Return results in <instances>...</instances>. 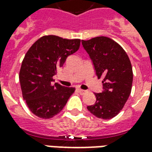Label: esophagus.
I'll use <instances>...</instances> for the list:
<instances>
[{
	"label": "esophagus",
	"instance_id": "34e87169",
	"mask_svg": "<svg viewBox=\"0 0 152 152\" xmlns=\"http://www.w3.org/2000/svg\"><path fill=\"white\" fill-rule=\"evenodd\" d=\"M78 92H79L80 94H85L86 93H87V90H84V89H78Z\"/></svg>",
	"mask_w": 152,
	"mask_h": 152
}]
</instances>
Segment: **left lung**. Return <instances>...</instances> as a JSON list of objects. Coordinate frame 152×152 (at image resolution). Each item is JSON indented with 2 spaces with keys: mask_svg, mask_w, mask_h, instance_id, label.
Segmentation results:
<instances>
[{
  "mask_svg": "<svg viewBox=\"0 0 152 152\" xmlns=\"http://www.w3.org/2000/svg\"><path fill=\"white\" fill-rule=\"evenodd\" d=\"M92 61L97 76H103L102 91L95 94L96 102L87 109L96 117L109 120L119 114L130 95L133 69L123 48L112 39L97 37L81 40Z\"/></svg>",
  "mask_w": 152,
  "mask_h": 152,
  "instance_id": "left-lung-1",
  "label": "left lung"
}]
</instances>
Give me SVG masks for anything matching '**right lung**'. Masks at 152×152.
<instances>
[{"instance_id": "1", "label": "right lung", "mask_w": 152, "mask_h": 152, "mask_svg": "<svg viewBox=\"0 0 152 152\" xmlns=\"http://www.w3.org/2000/svg\"><path fill=\"white\" fill-rule=\"evenodd\" d=\"M80 40H67L45 36L35 42L26 53L19 72L23 97L37 116L50 119L58 114L75 91L54 83L53 76L63 66L66 58L79 50Z\"/></svg>"}]
</instances>
